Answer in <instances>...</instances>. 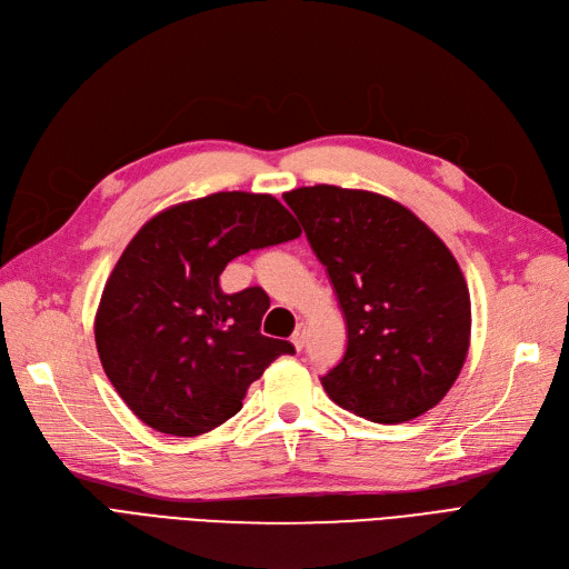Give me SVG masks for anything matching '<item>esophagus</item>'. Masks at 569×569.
<instances>
[{"instance_id": "esophagus-1", "label": "esophagus", "mask_w": 569, "mask_h": 569, "mask_svg": "<svg viewBox=\"0 0 569 569\" xmlns=\"http://www.w3.org/2000/svg\"><path fill=\"white\" fill-rule=\"evenodd\" d=\"M305 337H307V328L300 323L298 328H295V332H292V337H290L292 346H295V349H298V351L305 349Z\"/></svg>"}]
</instances>
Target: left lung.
Returning a JSON list of instances; mask_svg holds the SVG:
<instances>
[{
  "mask_svg": "<svg viewBox=\"0 0 569 569\" xmlns=\"http://www.w3.org/2000/svg\"><path fill=\"white\" fill-rule=\"evenodd\" d=\"M339 298L349 341L320 377L330 400L375 423L441 402L469 349L472 309L453 253L390 197L337 186L283 194Z\"/></svg>",
  "mask_w": 569,
  "mask_h": 569,
  "instance_id": "left-lung-1",
  "label": "left lung"
}]
</instances>
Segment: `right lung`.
<instances>
[{"label": "right lung", "mask_w": 569, "mask_h": 569, "mask_svg": "<svg viewBox=\"0 0 569 569\" xmlns=\"http://www.w3.org/2000/svg\"><path fill=\"white\" fill-rule=\"evenodd\" d=\"M300 237L271 194L213 192L153 216L116 262L94 316L102 367L137 418L194 437L241 409L290 341L260 332L262 288L226 292L230 260Z\"/></svg>", "instance_id": "add662e5"}]
</instances>
